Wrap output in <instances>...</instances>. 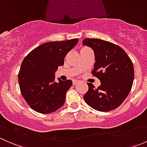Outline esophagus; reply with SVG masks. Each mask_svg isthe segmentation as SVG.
<instances>
[{
    "mask_svg": "<svg viewBox=\"0 0 147 147\" xmlns=\"http://www.w3.org/2000/svg\"><path fill=\"white\" fill-rule=\"evenodd\" d=\"M78 82V80H73V82H72V84L75 85V84H76Z\"/></svg>",
    "mask_w": 147,
    "mask_h": 147,
    "instance_id": "esophagus-1",
    "label": "esophagus"
}]
</instances>
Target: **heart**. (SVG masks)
<instances>
[{"label": "heart", "mask_w": 147, "mask_h": 147, "mask_svg": "<svg viewBox=\"0 0 147 147\" xmlns=\"http://www.w3.org/2000/svg\"><path fill=\"white\" fill-rule=\"evenodd\" d=\"M87 49H89L88 47H82V49H81L80 51H82V50H87Z\"/></svg>", "instance_id": "obj_1"}]
</instances>
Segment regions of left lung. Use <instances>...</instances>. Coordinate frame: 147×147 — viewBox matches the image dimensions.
I'll list each match as a JSON object with an SVG mask.
<instances>
[{"label": "left lung", "mask_w": 147, "mask_h": 147, "mask_svg": "<svg viewBox=\"0 0 147 147\" xmlns=\"http://www.w3.org/2000/svg\"><path fill=\"white\" fill-rule=\"evenodd\" d=\"M82 44L94 50L95 63L92 74L101 82L97 88L87 82L89 89L84 95V102L97 111L113 110L131 91L134 78L132 62L121 47L108 41L85 38Z\"/></svg>", "instance_id": "8db88e82"}]
</instances>
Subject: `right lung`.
<instances>
[{"mask_svg": "<svg viewBox=\"0 0 147 147\" xmlns=\"http://www.w3.org/2000/svg\"><path fill=\"white\" fill-rule=\"evenodd\" d=\"M78 42L75 38L45 42L32 50L23 60L18 73L20 90L35 112L49 114L64 105L72 80L58 79V82H55V72L58 66L64 65L65 57Z\"/></svg>", "mask_w": 147, "mask_h": 147, "instance_id": "add662e5", "label": "right lung"}]
</instances>
